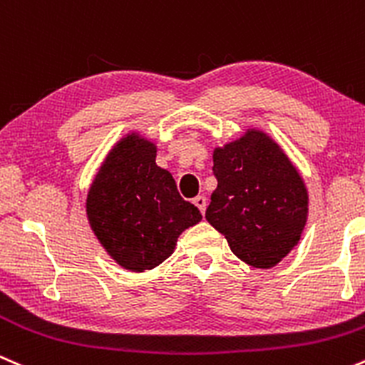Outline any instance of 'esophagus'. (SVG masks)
<instances>
[{"label": "esophagus", "mask_w": 365, "mask_h": 365, "mask_svg": "<svg viewBox=\"0 0 365 365\" xmlns=\"http://www.w3.org/2000/svg\"><path fill=\"white\" fill-rule=\"evenodd\" d=\"M194 204H195V207L199 209V211L204 215V211H206V204H207L206 202V197H204V195H197L195 199H194Z\"/></svg>", "instance_id": "obj_1"}]
</instances>
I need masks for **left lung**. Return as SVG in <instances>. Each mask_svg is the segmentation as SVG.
I'll return each instance as SVG.
<instances>
[{"label":"left lung","instance_id":"1","mask_svg":"<svg viewBox=\"0 0 365 365\" xmlns=\"http://www.w3.org/2000/svg\"><path fill=\"white\" fill-rule=\"evenodd\" d=\"M216 190L206 220L228 240L238 259L273 267L299 244L309 212V194L284 150L261 130L212 153Z\"/></svg>","mask_w":365,"mask_h":365}]
</instances>
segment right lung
<instances>
[{"label":"right lung","mask_w":365,"mask_h":365,"mask_svg":"<svg viewBox=\"0 0 365 365\" xmlns=\"http://www.w3.org/2000/svg\"><path fill=\"white\" fill-rule=\"evenodd\" d=\"M86 211L104 250L135 273L168 259L182 232L202 220L199 209L180 197L170 171L156 165V144L133 132L108 153Z\"/></svg>","instance_id":"add662e5"}]
</instances>
